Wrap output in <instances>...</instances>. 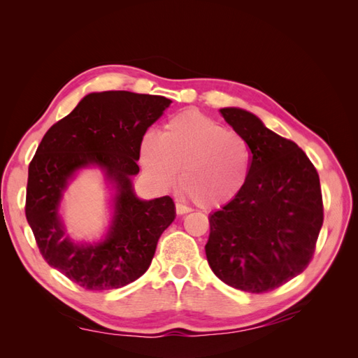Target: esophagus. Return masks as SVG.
<instances>
[{"mask_svg": "<svg viewBox=\"0 0 358 358\" xmlns=\"http://www.w3.org/2000/svg\"><path fill=\"white\" fill-rule=\"evenodd\" d=\"M175 208H177V214L178 215H183V214H187V212H191V208H187V206H185V204H181V203L175 204Z\"/></svg>", "mask_w": 358, "mask_h": 358, "instance_id": "1", "label": "esophagus"}]
</instances>
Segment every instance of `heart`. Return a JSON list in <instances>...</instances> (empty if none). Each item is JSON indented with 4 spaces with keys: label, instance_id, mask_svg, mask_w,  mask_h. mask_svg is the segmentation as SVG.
I'll list each match as a JSON object with an SVG mask.
<instances>
[{
    "label": "heart",
    "instance_id": "1",
    "mask_svg": "<svg viewBox=\"0 0 358 358\" xmlns=\"http://www.w3.org/2000/svg\"><path fill=\"white\" fill-rule=\"evenodd\" d=\"M140 158L146 173L162 186H172L181 171V191L203 209L231 203L245 187L252 162L240 134L196 110L171 118L159 136L144 135Z\"/></svg>",
    "mask_w": 358,
    "mask_h": 358
}]
</instances>
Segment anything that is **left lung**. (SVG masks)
<instances>
[{
  "instance_id": "1",
  "label": "left lung",
  "mask_w": 358,
  "mask_h": 358,
  "mask_svg": "<svg viewBox=\"0 0 358 358\" xmlns=\"http://www.w3.org/2000/svg\"><path fill=\"white\" fill-rule=\"evenodd\" d=\"M250 149V172L235 199L209 217L206 257L235 289L263 294L308 268L323 224L320 178L296 144L238 108L220 109Z\"/></svg>"
}]
</instances>
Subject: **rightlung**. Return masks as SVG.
Instances as JSON below:
<instances>
[{"label": "right lung", "instance_id": "right-lung-1", "mask_svg": "<svg viewBox=\"0 0 358 358\" xmlns=\"http://www.w3.org/2000/svg\"><path fill=\"white\" fill-rule=\"evenodd\" d=\"M171 103L127 90L89 94L45 132L29 164L26 218L38 249L52 268L87 291L123 287L140 278L173 222L169 195L140 200L132 189L143 136ZM87 165L100 166L116 186L114 218L103 242L75 245L64 237L57 208L73 175Z\"/></svg>", "mask_w": 358, "mask_h": 358}]
</instances>
